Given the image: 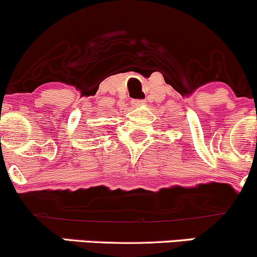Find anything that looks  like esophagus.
Masks as SVG:
<instances>
[{"mask_svg":"<svg viewBox=\"0 0 257 257\" xmlns=\"http://www.w3.org/2000/svg\"><path fill=\"white\" fill-rule=\"evenodd\" d=\"M132 103H133L134 107H144V105H147V102L143 99H134Z\"/></svg>","mask_w":257,"mask_h":257,"instance_id":"34e87169","label":"esophagus"}]
</instances>
